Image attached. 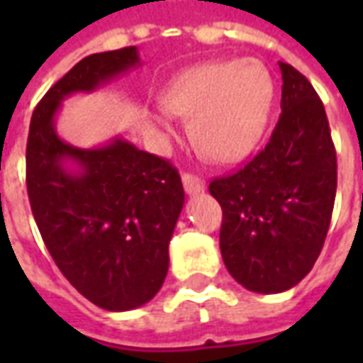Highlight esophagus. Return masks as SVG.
Instances as JSON below:
<instances>
[{
    "instance_id": "34e87169",
    "label": "esophagus",
    "mask_w": 363,
    "mask_h": 363,
    "mask_svg": "<svg viewBox=\"0 0 363 363\" xmlns=\"http://www.w3.org/2000/svg\"><path fill=\"white\" fill-rule=\"evenodd\" d=\"M182 186L186 190V194H198V192H202L206 189L204 181L200 177H196V174L190 173L182 174Z\"/></svg>"
}]
</instances>
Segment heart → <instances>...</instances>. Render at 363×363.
Returning a JSON list of instances; mask_svg holds the SVG:
<instances>
[{"label":"heart","mask_w":363,"mask_h":363,"mask_svg":"<svg viewBox=\"0 0 363 363\" xmlns=\"http://www.w3.org/2000/svg\"><path fill=\"white\" fill-rule=\"evenodd\" d=\"M274 83L259 60L212 62L186 69L161 95L171 114L189 118L198 151L216 163L245 159L267 128Z\"/></svg>","instance_id":"obj_1"}]
</instances>
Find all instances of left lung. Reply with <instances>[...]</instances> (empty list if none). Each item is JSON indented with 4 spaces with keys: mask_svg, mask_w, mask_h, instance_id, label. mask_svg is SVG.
Returning a JSON list of instances; mask_svg holds the SVG:
<instances>
[{
    "mask_svg": "<svg viewBox=\"0 0 363 363\" xmlns=\"http://www.w3.org/2000/svg\"><path fill=\"white\" fill-rule=\"evenodd\" d=\"M281 114L267 147L237 173L210 182L223 221L229 274L257 294L303 280L327 237L336 194V151L327 112L307 77L280 62Z\"/></svg>",
    "mask_w": 363,
    "mask_h": 363,
    "instance_id": "left-lung-1",
    "label": "left lung"
}]
</instances>
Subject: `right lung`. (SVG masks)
Wrapping results in <instances>:
<instances>
[{
  "label": "right lung",
  "mask_w": 363,
  "mask_h": 363,
  "mask_svg": "<svg viewBox=\"0 0 363 363\" xmlns=\"http://www.w3.org/2000/svg\"><path fill=\"white\" fill-rule=\"evenodd\" d=\"M135 66V46L83 58L36 104L28 130L27 192L44 245L69 284L106 311L142 307L163 286L184 204L181 174L122 138L75 147L54 120L64 99Z\"/></svg>",
  "instance_id": "1"
}]
</instances>
